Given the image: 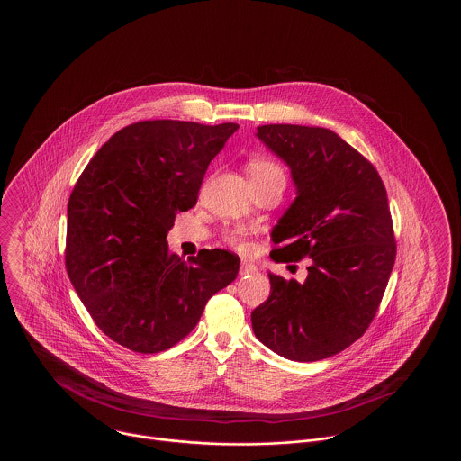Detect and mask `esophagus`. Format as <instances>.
I'll use <instances>...</instances> for the list:
<instances>
[{
  "label": "esophagus",
  "mask_w": 461,
  "mask_h": 461,
  "mask_svg": "<svg viewBox=\"0 0 461 461\" xmlns=\"http://www.w3.org/2000/svg\"><path fill=\"white\" fill-rule=\"evenodd\" d=\"M258 271V266L256 264L249 263V261H241L240 264V276H247V275H252Z\"/></svg>",
  "instance_id": "obj_1"
}]
</instances>
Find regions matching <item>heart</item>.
<instances>
[{
    "label": "heart",
    "mask_w": 461,
    "mask_h": 461,
    "mask_svg": "<svg viewBox=\"0 0 461 461\" xmlns=\"http://www.w3.org/2000/svg\"><path fill=\"white\" fill-rule=\"evenodd\" d=\"M247 171H249L250 181L285 179L284 169H282L276 162H273L271 158H266V157L252 158V160L249 162ZM228 239H230V241H231L233 245H237L240 250H249V249H250V241L247 240V235H245L241 230H237V231H233V233H230Z\"/></svg>",
    "instance_id": "1"
}]
</instances>
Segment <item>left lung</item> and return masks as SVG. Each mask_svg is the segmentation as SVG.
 <instances>
[{"label": "left lung", "instance_id": "obj_1", "mask_svg": "<svg viewBox=\"0 0 461 461\" xmlns=\"http://www.w3.org/2000/svg\"><path fill=\"white\" fill-rule=\"evenodd\" d=\"M256 136L285 162L295 186L269 256L311 264L303 284L267 273L271 292L252 311V329L282 357L327 359L370 327L394 267L387 192L372 164L330 130L267 124Z\"/></svg>", "mask_w": 461, "mask_h": 461}]
</instances>
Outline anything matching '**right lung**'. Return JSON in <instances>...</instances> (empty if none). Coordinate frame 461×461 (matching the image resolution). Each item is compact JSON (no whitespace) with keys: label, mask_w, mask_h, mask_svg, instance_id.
Masks as SVG:
<instances>
[{"label":"right lung","mask_w":461,"mask_h":461,"mask_svg":"<svg viewBox=\"0 0 461 461\" xmlns=\"http://www.w3.org/2000/svg\"><path fill=\"white\" fill-rule=\"evenodd\" d=\"M237 130L141 121L115 132L77 179L67 205V273L113 342L141 354L173 348L237 278L239 256L203 249L186 263L166 240Z\"/></svg>","instance_id":"obj_1"}]
</instances>
